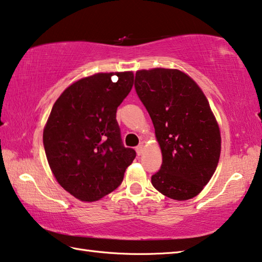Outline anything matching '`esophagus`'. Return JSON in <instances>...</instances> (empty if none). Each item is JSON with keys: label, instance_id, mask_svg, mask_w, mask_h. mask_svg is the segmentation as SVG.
Returning a JSON list of instances; mask_svg holds the SVG:
<instances>
[{"label": "esophagus", "instance_id": "esophagus-1", "mask_svg": "<svg viewBox=\"0 0 262 262\" xmlns=\"http://www.w3.org/2000/svg\"><path fill=\"white\" fill-rule=\"evenodd\" d=\"M143 150H144L143 143H140V144L136 147V152H137V155H139V156H141V155L143 154Z\"/></svg>", "mask_w": 262, "mask_h": 262}]
</instances>
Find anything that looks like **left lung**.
Segmentation results:
<instances>
[{"mask_svg":"<svg viewBox=\"0 0 262 262\" xmlns=\"http://www.w3.org/2000/svg\"><path fill=\"white\" fill-rule=\"evenodd\" d=\"M135 90L162 149L152 186L173 200L196 196L214 174L221 154L220 128L206 96L185 73L164 68L136 72Z\"/></svg>","mask_w":262,"mask_h":262,"instance_id":"left-lung-1","label":"left lung"}]
</instances>
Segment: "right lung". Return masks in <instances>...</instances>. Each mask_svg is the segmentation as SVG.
I'll return each mask as SVG.
<instances>
[{
    "label": "right lung",
    "mask_w": 262,
    "mask_h": 262,
    "mask_svg": "<svg viewBox=\"0 0 262 262\" xmlns=\"http://www.w3.org/2000/svg\"><path fill=\"white\" fill-rule=\"evenodd\" d=\"M133 83L132 72L96 74L72 84L53 105L43 148L57 183L78 200L97 201L117 189L136 157L117 121Z\"/></svg>",
    "instance_id": "right-lung-1"
}]
</instances>
